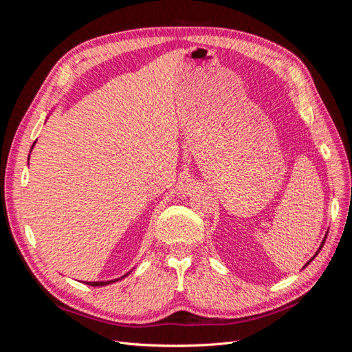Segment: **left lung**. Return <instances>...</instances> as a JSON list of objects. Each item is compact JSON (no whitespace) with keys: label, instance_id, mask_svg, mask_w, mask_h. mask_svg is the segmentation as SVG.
Here are the masks:
<instances>
[{"label":"left lung","instance_id":"left-lung-1","mask_svg":"<svg viewBox=\"0 0 352 352\" xmlns=\"http://www.w3.org/2000/svg\"><path fill=\"white\" fill-rule=\"evenodd\" d=\"M326 236H327V235H326ZM324 241H326V238H324V239H323V242H322V245H320V248H318V251H317V252H316V255H317V254H318V252H320V250H322V247H323V243H324ZM316 255H314V257H316ZM314 257H313V258H311V260H310V261H313V260H314ZM310 261H308V263H307V264H305V265H308V264H310ZM305 265H304V267H305Z\"/></svg>","mask_w":352,"mask_h":352}]
</instances>
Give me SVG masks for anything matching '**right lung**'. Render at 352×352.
<instances>
[{
	"instance_id": "right-lung-1",
	"label": "right lung",
	"mask_w": 352,
	"mask_h": 352,
	"mask_svg": "<svg viewBox=\"0 0 352 352\" xmlns=\"http://www.w3.org/2000/svg\"><path fill=\"white\" fill-rule=\"evenodd\" d=\"M117 280H119V279L109 280V282H87V285H89V286H104V285H109V283H113V282H117Z\"/></svg>"
}]
</instances>
